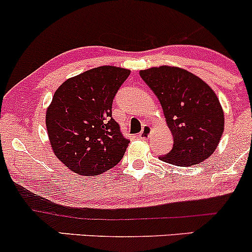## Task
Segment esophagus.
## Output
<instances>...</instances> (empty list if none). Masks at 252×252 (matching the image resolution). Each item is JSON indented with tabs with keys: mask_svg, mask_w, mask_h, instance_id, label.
<instances>
[{
	"mask_svg": "<svg viewBox=\"0 0 252 252\" xmlns=\"http://www.w3.org/2000/svg\"><path fill=\"white\" fill-rule=\"evenodd\" d=\"M149 132H151V126H143L142 130H141L140 134L137 135V137H139V139H142V140L147 139V137L149 136Z\"/></svg>",
	"mask_w": 252,
	"mask_h": 252,
	"instance_id": "obj_1",
	"label": "esophagus"
}]
</instances>
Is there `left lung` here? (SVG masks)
<instances>
[{"label":"left lung","instance_id":"1","mask_svg":"<svg viewBox=\"0 0 252 252\" xmlns=\"http://www.w3.org/2000/svg\"><path fill=\"white\" fill-rule=\"evenodd\" d=\"M158 96L173 146L160 160L177 166L200 164L214 153L223 132V111L214 91L184 69L162 65L140 71Z\"/></svg>","mask_w":252,"mask_h":252}]
</instances>
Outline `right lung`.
Wrapping results in <instances>:
<instances>
[{"mask_svg":"<svg viewBox=\"0 0 252 252\" xmlns=\"http://www.w3.org/2000/svg\"><path fill=\"white\" fill-rule=\"evenodd\" d=\"M130 70L90 69L63 82L46 111L52 151L73 172L96 176L117 165L128 147L112 118V101Z\"/></svg>","mask_w":252,"mask_h":252,"instance_id":"right-lung-1","label":"right lung"}]
</instances>
